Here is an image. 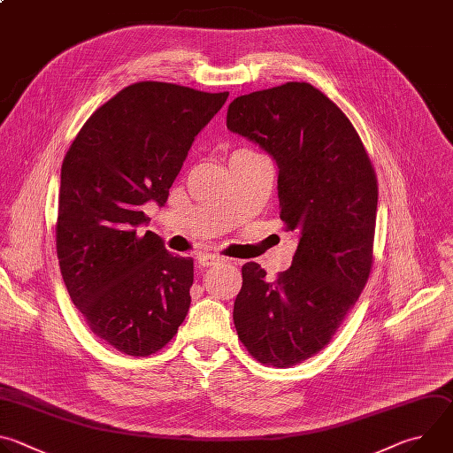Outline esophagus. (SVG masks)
<instances>
[{"label": "esophagus", "instance_id": "34e87169", "mask_svg": "<svg viewBox=\"0 0 453 453\" xmlns=\"http://www.w3.org/2000/svg\"><path fill=\"white\" fill-rule=\"evenodd\" d=\"M222 257L220 256H217V254H201L199 256V265L201 267H211V265H215L217 262H220Z\"/></svg>", "mask_w": 453, "mask_h": 453}]
</instances>
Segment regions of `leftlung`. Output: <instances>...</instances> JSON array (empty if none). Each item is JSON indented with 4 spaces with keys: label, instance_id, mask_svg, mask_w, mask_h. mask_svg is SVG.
Returning a JSON list of instances; mask_svg holds the SVG:
<instances>
[{
    "label": "left lung",
    "instance_id": "obj_1",
    "mask_svg": "<svg viewBox=\"0 0 453 453\" xmlns=\"http://www.w3.org/2000/svg\"><path fill=\"white\" fill-rule=\"evenodd\" d=\"M227 128L276 161L280 217L299 236L274 281L254 262L242 267L234 328L257 362L290 367L332 341L369 280L376 173L349 118L308 82L234 98Z\"/></svg>",
    "mask_w": 453,
    "mask_h": 453
}]
</instances>
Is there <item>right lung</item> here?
Segmentation results:
<instances>
[{
  "instance_id": "1",
  "label": "right lung",
  "mask_w": 453,
  "mask_h": 453,
  "mask_svg": "<svg viewBox=\"0 0 453 453\" xmlns=\"http://www.w3.org/2000/svg\"><path fill=\"white\" fill-rule=\"evenodd\" d=\"M227 96L136 82L89 116L64 156L60 274L91 332L125 355L159 351L188 313L193 260L136 227L149 220L147 203H166L193 140Z\"/></svg>"
}]
</instances>
